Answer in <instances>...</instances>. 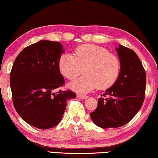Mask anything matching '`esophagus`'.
<instances>
[{"instance_id": "obj_1", "label": "esophagus", "mask_w": 158, "mask_h": 158, "mask_svg": "<svg viewBox=\"0 0 158 158\" xmlns=\"http://www.w3.org/2000/svg\"><path fill=\"white\" fill-rule=\"evenodd\" d=\"M77 97L80 99H85L87 98V95H83V94H77Z\"/></svg>"}]
</instances>
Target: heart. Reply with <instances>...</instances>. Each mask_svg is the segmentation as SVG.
<instances>
[{
    "label": "heart",
    "mask_w": 158,
    "mask_h": 158,
    "mask_svg": "<svg viewBox=\"0 0 158 158\" xmlns=\"http://www.w3.org/2000/svg\"><path fill=\"white\" fill-rule=\"evenodd\" d=\"M59 68L63 76L74 80L85 68L84 76L70 84L73 90L88 93L96 87L104 89L111 87L120 73L119 59L103 47L94 44H82L74 51V54L65 53L59 60Z\"/></svg>",
    "instance_id": "obj_1"
}]
</instances>
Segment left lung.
<instances>
[{
	"label": "left lung",
	"instance_id": "8db88e82",
	"mask_svg": "<svg viewBox=\"0 0 158 158\" xmlns=\"http://www.w3.org/2000/svg\"><path fill=\"white\" fill-rule=\"evenodd\" d=\"M121 69L117 80L105 91L98 107L89 114L92 120L102 128L127 124L140 110L145 98L146 76L137 54L119 44L116 48Z\"/></svg>",
	"mask_w": 158,
	"mask_h": 158
}]
</instances>
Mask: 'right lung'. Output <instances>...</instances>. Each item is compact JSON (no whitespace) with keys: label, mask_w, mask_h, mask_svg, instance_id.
<instances>
[{"label":"right lung","mask_w":158,"mask_h":158,"mask_svg":"<svg viewBox=\"0 0 158 158\" xmlns=\"http://www.w3.org/2000/svg\"><path fill=\"white\" fill-rule=\"evenodd\" d=\"M64 49L60 43L41 40L22 51L13 63L10 84L15 108L26 123L40 129L59 124L71 90L53 91L64 84L59 60Z\"/></svg>","instance_id":"1"}]
</instances>
